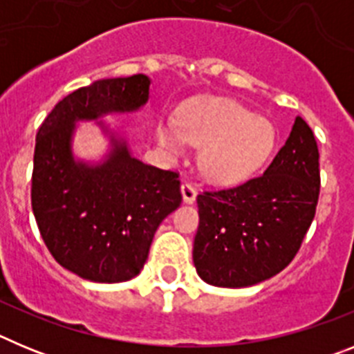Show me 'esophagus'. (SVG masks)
<instances>
[{
    "instance_id": "esophagus-1",
    "label": "esophagus",
    "mask_w": 354,
    "mask_h": 354,
    "mask_svg": "<svg viewBox=\"0 0 354 354\" xmlns=\"http://www.w3.org/2000/svg\"><path fill=\"white\" fill-rule=\"evenodd\" d=\"M180 192H183V198L186 204H193L196 200V195H198V189L189 183H184L183 186H180Z\"/></svg>"
}]
</instances>
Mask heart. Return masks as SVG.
I'll list each match as a JSON object with an SVG mask.
<instances>
[{
	"label": "heart",
	"instance_id": "1",
	"mask_svg": "<svg viewBox=\"0 0 354 354\" xmlns=\"http://www.w3.org/2000/svg\"><path fill=\"white\" fill-rule=\"evenodd\" d=\"M159 143L180 154L186 143L204 145L200 167L211 179L234 183L261 168L273 152L274 129L236 101H211L184 109L177 124L158 127Z\"/></svg>",
	"mask_w": 354,
	"mask_h": 354
}]
</instances>
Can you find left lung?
<instances>
[{"label":"left lung","mask_w":354,"mask_h":354,"mask_svg":"<svg viewBox=\"0 0 354 354\" xmlns=\"http://www.w3.org/2000/svg\"><path fill=\"white\" fill-rule=\"evenodd\" d=\"M321 187L319 149L301 117L259 177L196 196L193 262L211 286L248 287L290 264L310 228Z\"/></svg>","instance_id":"left-lung-1"}]
</instances>
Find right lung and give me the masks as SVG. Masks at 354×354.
I'll return each mask as SVG.
<instances>
[{
	"label": "right lung",
	"mask_w": 354,
	"mask_h": 354,
	"mask_svg": "<svg viewBox=\"0 0 354 354\" xmlns=\"http://www.w3.org/2000/svg\"><path fill=\"white\" fill-rule=\"evenodd\" d=\"M143 74L95 81L64 97L39 127L31 209L60 266L92 282H126L142 271L154 234L183 202L179 174L134 159L124 142L99 167L76 162V120L134 111L149 99Z\"/></svg>",
	"instance_id": "right-lung-1"
}]
</instances>
